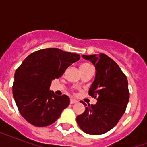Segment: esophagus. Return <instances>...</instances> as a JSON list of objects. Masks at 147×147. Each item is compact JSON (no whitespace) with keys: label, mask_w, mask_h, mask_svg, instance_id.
Segmentation results:
<instances>
[{"label":"esophagus","mask_w":147,"mask_h":147,"mask_svg":"<svg viewBox=\"0 0 147 147\" xmlns=\"http://www.w3.org/2000/svg\"><path fill=\"white\" fill-rule=\"evenodd\" d=\"M76 103H78V101L76 100H74V99H71V100H70V104H71V105L76 104Z\"/></svg>","instance_id":"34e87169"}]
</instances>
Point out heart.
I'll list each match as a JSON object with an SVG mask.
<instances>
[{
	"mask_svg": "<svg viewBox=\"0 0 147 147\" xmlns=\"http://www.w3.org/2000/svg\"><path fill=\"white\" fill-rule=\"evenodd\" d=\"M92 65H90L89 63H83L80 65V69H88V68H92Z\"/></svg>",
	"mask_w": 147,
	"mask_h": 147,
	"instance_id": "heart-1",
	"label": "heart"
}]
</instances>
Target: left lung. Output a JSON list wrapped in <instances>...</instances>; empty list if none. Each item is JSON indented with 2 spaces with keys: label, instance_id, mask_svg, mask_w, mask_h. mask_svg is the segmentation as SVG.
Here are the masks:
<instances>
[{
  "label": "left lung",
  "instance_id": "8db88e82",
  "mask_svg": "<svg viewBox=\"0 0 147 147\" xmlns=\"http://www.w3.org/2000/svg\"><path fill=\"white\" fill-rule=\"evenodd\" d=\"M96 69V76L88 94L97 98L95 105H85V111L76 117L79 127L88 134L100 135L117 125L123 116L129 101L127 76L118 65L104 53L83 55Z\"/></svg>",
  "mask_w": 147,
  "mask_h": 147
}]
</instances>
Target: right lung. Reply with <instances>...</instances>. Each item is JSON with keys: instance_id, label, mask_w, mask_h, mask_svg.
I'll return each mask as SVG.
<instances>
[{"instance_id": "1", "label": "right lung", "mask_w": 147, "mask_h": 147, "mask_svg": "<svg viewBox=\"0 0 147 147\" xmlns=\"http://www.w3.org/2000/svg\"><path fill=\"white\" fill-rule=\"evenodd\" d=\"M79 59L78 54L57 48L36 51L24 59L15 71L12 90L17 108L27 122L41 127L59 117L70 100L65 94L55 95L49 86Z\"/></svg>"}]
</instances>
